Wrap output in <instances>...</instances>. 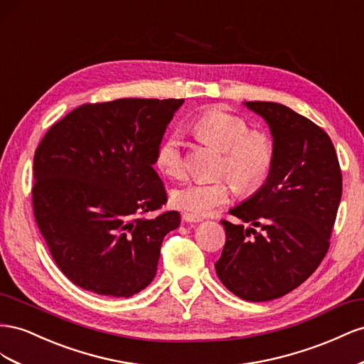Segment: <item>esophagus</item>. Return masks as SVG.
Masks as SVG:
<instances>
[{"label": "esophagus", "mask_w": 364, "mask_h": 364, "mask_svg": "<svg viewBox=\"0 0 364 364\" xmlns=\"http://www.w3.org/2000/svg\"><path fill=\"white\" fill-rule=\"evenodd\" d=\"M181 218H183V221H186V223H200L203 218L201 216H198V215H193V213H183L181 215Z\"/></svg>", "instance_id": "obj_1"}]
</instances>
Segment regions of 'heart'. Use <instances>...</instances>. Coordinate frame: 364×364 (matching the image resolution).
<instances>
[{"label": "heart", "instance_id": "obj_1", "mask_svg": "<svg viewBox=\"0 0 364 364\" xmlns=\"http://www.w3.org/2000/svg\"><path fill=\"white\" fill-rule=\"evenodd\" d=\"M198 140L223 151L221 175L228 176L233 188L242 195H252L265 184L273 169L276 144L267 131L252 129L240 114L223 108H209L192 123ZM155 163L171 178H183L188 171V152L180 131H172L157 148ZM232 186L225 178L213 181H193L176 188L171 201L184 212L207 215L230 200Z\"/></svg>", "mask_w": 364, "mask_h": 364}]
</instances>
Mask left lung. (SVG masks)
Masks as SVG:
<instances>
[{
    "label": "left lung",
    "instance_id": "1",
    "mask_svg": "<svg viewBox=\"0 0 364 364\" xmlns=\"http://www.w3.org/2000/svg\"><path fill=\"white\" fill-rule=\"evenodd\" d=\"M245 105L268 123L276 157L262 188L230 210L252 227L221 221L225 244L215 269L237 297L267 302L293 291L323 261L343 183L334 144L314 122L274 102Z\"/></svg>",
    "mask_w": 364,
    "mask_h": 364
}]
</instances>
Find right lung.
<instances>
[{
  "label": "right lung",
  "mask_w": 364,
  "mask_h": 364,
  "mask_svg": "<svg viewBox=\"0 0 364 364\" xmlns=\"http://www.w3.org/2000/svg\"><path fill=\"white\" fill-rule=\"evenodd\" d=\"M183 99L84 103L56 122L33 157V215L51 257L87 291L129 297L157 272L163 237L180 225L154 171Z\"/></svg>",
  "instance_id": "1"
}]
</instances>
